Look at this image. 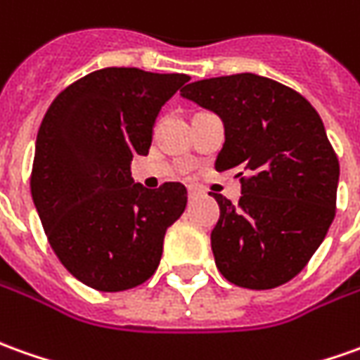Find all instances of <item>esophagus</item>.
Wrapping results in <instances>:
<instances>
[{"mask_svg": "<svg viewBox=\"0 0 360 360\" xmlns=\"http://www.w3.org/2000/svg\"><path fill=\"white\" fill-rule=\"evenodd\" d=\"M199 195V189H195V187H189V197L193 199V197H197Z\"/></svg>", "mask_w": 360, "mask_h": 360, "instance_id": "1", "label": "esophagus"}]
</instances>
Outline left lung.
Listing matches in <instances>:
<instances>
[{
    "label": "left lung",
    "mask_w": 360,
    "mask_h": 360,
    "mask_svg": "<svg viewBox=\"0 0 360 360\" xmlns=\"http://www.w3.org/2000/svg\"><path fill=\"white\" fill-rule=\"evenodd\" d=\"M181 96L222 120L214 167L242 177L238 205L212 193L221 207L211 232L219 272L248 290L290 282L335 219L339 160L319 114L295 90L252 72L191 82Z\"/></svg>",
    "instance_id": "1"
}]
</instances>
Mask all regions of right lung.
Segmentation results:
<instances>
[{
  "instance_id": "add662e5",
  "label": "right lung",
  "mask_w": 360,
  "mask_h": 360,
  "mask_svg": "<svg viewBox=\"0 0 360 360\" xmlns=\"http://www.w3.org/2000/svg\"><path fill=\"white\" fill-rule=\"evenodd\" d=\"M187 75L94 70L58 94L37 134L31 195L58 260L98 292H124L158 270L165 231L187 205L181 183H134L161 106Z\"/></svg>"
}]
</instances>
